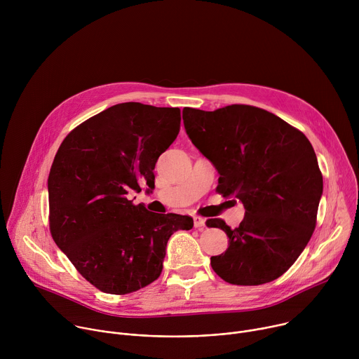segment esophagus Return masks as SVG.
I'll return each mask as SVG.
<instances>
[{"label": "esophagus", "instance_id": "1", "mask_svg": "<svg viewBox=\"0 0 359 359\" xmlns=\"http://www.w3.org/2000/svg\"><path fill=\"white\" fill-rule=\"evenodd\" d=\"M193 224H194V227L196 229H203L204 226H206V220H204L203 217H198V216H194L193 217Z\"/></svg>", "mask_w": 359, "mask_h": 359}]
</instances>
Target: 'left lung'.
Returning a JSON list of instances; mask_svg holds the SVG:
<instances>
[{
    "mask_svg": "<svg viewBox=\"0 0 359 359\" xmlns=\"http://www.w3.org/2000/svg\"><path fill=\"white\" fill-rule=\"evenodd\" d=\"M191 143L219 172L217 191L238 198L245 216L231 229L220 219L229 247L210 259L230 284L260 285L283 276L309 244L323 196L316 151L302 132L250 105L213 112L183 109Z\"/></svg>",
    "mask_w": 359,
    "mask_h": 359,
    "instance_id": "left-lung-1",
    "label": "left lung"
}]
</instances>
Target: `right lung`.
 <instances>
[{
	"mask_svg": "<svg viewBox=\"0 0 359 359\" xmlns=\"http://www.w3.org/2000/svg\"><path fill=\"white\" fill-rule=\"evenodd\" d=\"M180 130L179 108L125 102L75 128L61 143L48 177L54 241L92 285L129 294L155 281L166 245L193 219L155 215L128 198L151 193L155 165Z\"/></svg>",
	"mask_w": 359,
	"mask_h": 359,
	"instance_id": "right-lung-1",
	"label": "right lung"
}]
</instances>
